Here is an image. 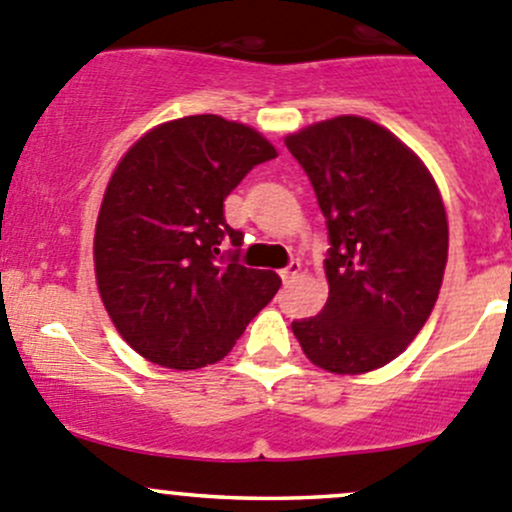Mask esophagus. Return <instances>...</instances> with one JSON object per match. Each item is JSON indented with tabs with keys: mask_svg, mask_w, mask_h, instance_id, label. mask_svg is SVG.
<instances>
[{
	"mask_svg": "<svg viewBox=\"0 0 512 512\" xmlns=\"http://www.w3.org/2000/svg\"><path fill=\"white\" fill-rule=\"evenodd\" d=\"M299 270H302V265H299L297 260H292V262H289L287 267H282V270H280V277H282V282H289V280H294V277L299 275Z\"/></svg>",
	"mask_w": 512,
	"mask_h": 512,
	"instance_id": "1",
	"label": "esophagus"
}]
</instances>
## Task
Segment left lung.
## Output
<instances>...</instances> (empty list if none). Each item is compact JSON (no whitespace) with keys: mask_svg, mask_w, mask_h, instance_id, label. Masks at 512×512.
Masks as SVG:
<instances>
[{"mask_svg":"<svg viewBox=\"0 0 512 512\" xmlns=\"http://www.w3.org/2000/svg\"><path fill=\"white\" fill-rule=\"evenodd\" d=\"M327 220L329 297L292 322L312 364L364 374L421 332L448 260V220L426 165L394 133L359 116L285 138Z\"/></svg>","mask_w":512,"mask_h":512,"instance_id":"8db88e82","label":"left lung"}]
</instances>
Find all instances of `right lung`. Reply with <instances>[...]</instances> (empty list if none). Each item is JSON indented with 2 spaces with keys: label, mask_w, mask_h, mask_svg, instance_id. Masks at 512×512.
I'll return each instance as SVG.
<instances>
[{
  "label": "right lung",
  "mask_w": 512,
  "mask_h": 512,
  "mask_svg": "<svg viewBox=\"0 0 512 512\" xmlns=\"http://www.w3.org/2000/svg\"><path fill=\"white\" fill-rule=\"evenodd\" d=\"M275 156L250 126L203 113L148 131L113 170L96 223V282L118 334L148 361L215 364L277 294L275 272L240 265L242 232L223 210Z\"/></svg>",
  "instance_id": "1"
}]
</instances>
